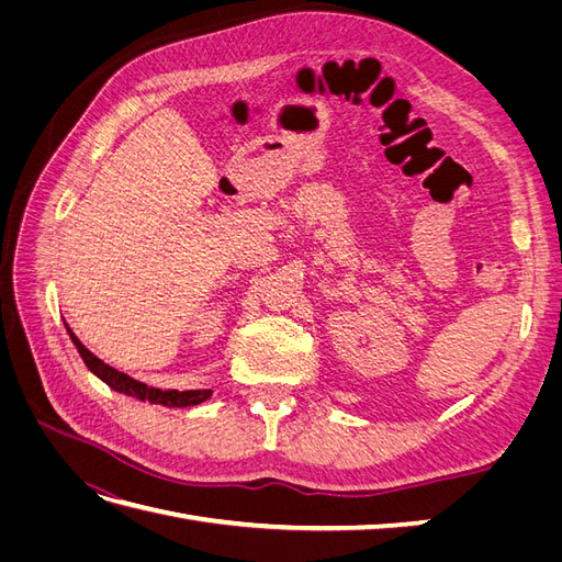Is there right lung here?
Here are the masks:
<instances>
[{
  "mask_svg": "<svg viewBox=\"0 0 562 562\" xmlns=\"http://www.w3.org/2000/svg\"><path fill=\"white\" fill-rule=\"evenodd\" d=\"M67 333H70L72 342L79 351V356L83 359V363H87V368L93 372L95 378L103 380L108 386H112L114 391H119V394H126V396H133L138 401H149L155 405H166V407H190V405H199L206 398H211L213 391L211 389H196V391H161V389H155V386H147L138 380L128 378L126 372H119L114 370L112 366L103 363L98 359V356H93L87 347H83L77 335L67 328Z\"/></svg>",
  "mask_w": 562,
  "mask_h": 562,
  "instance_id": "obj_1",
  "label": "right lung"
}]
</instances>
